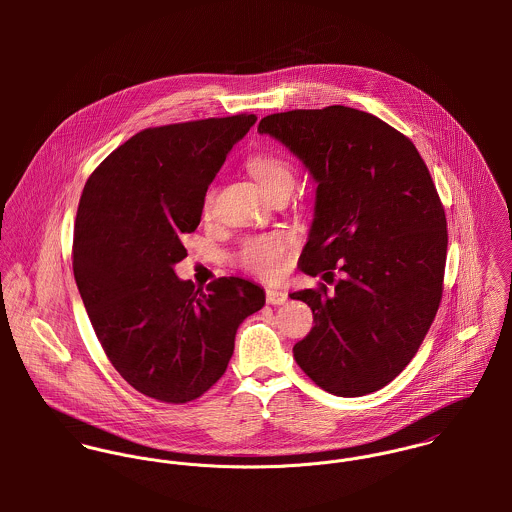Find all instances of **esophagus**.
Segmentation results:
<instances>
[{"label":"esophagus","instance_id":"esophagus-1","mask_svg":"<svg viewBox=\"0 0 512 512\" xmlns=\"http://www.w3.org/2000/svg\"><path fill=\"white\" fill-rule=\"evenodd\" d=\"M286 299H288V293L282 292V290H274V288L266 290V301L270 305H284Z\"/></svg>","mask_w":512,"mask_h":512}]
</instances>
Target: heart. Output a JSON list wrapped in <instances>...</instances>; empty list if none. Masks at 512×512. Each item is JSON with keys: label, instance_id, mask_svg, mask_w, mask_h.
<instances>
[{"label": "heart", "instance_id": "heart-1", "mask_svg": "<svg viewBox=\"0 0 512 512\" xmlns=\"http://www.w3.org/2000/svg\"><path fill=\"white\" fill-rule=\"evenodd\" d=\"M248 171L268 197L284 189L292 191L293 179H295L292 165L276 153L252 155L248 159ZM211 205H213V191H209L205 197V211H209ZM292 246L293 236L288 232L254 236L244 242L240 260L254 274L262 278H276L282 272L286 264V256Z\"/></svg>", "mask_w": 512, "mask_h": 512}]
</instances>
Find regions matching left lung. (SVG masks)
Returning <instances> with one entry per match:
<instances>
[{
	"instance_id": "8db88e82",
	"label": "left lung",
	"mask_w": 512,
	"mask_h": 512,
	"mask_svg": "<svg viewBox=\"0 0 512 512\" xmlns=\"http://www.w3.org/2000/svg\"><path fill=\"white\" fill-rule=\"evenodd\" d=\"M315 183L299 270L335 290H299L315 327L293 357L323 390L355 398L394 380L418 353L441 299L447 222L414 144L347 106L262 118Z\"/></svg>"
}]
</instances>
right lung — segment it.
Returning a JSON list of instances; mask_svg holds the SVG:
<instances>
[{
    "instance_id": "1",
    "label": "right lung",
    "mask_w": 512,
    "mask_h": 512,
    "mask_svg": "<svg viewBox=\"0 0 512 512\" xmlns=\"http://www.w3.org/2000/svg\"><path fill=\"white\" fill-rule=\"evenodd\" d=\"M254 114L149 128L88 177L74 222V280L94 333L122 378L149 398L183 404L224 374L238 325L264 288L220 278L207 290L175 274L207 189L256 124Z\"/></svg>"
}]
</instances>
